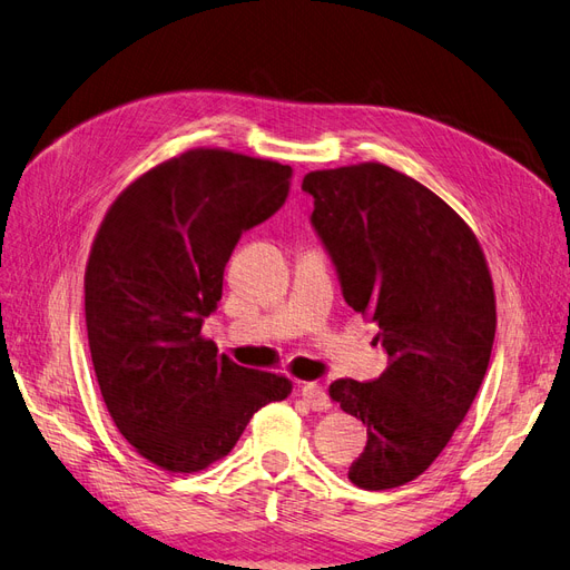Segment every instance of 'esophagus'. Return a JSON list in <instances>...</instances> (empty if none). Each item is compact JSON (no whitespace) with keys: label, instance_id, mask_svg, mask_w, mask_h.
<instances>
[{"label":"esophagus","instance_id":"esophagus-1","mask_svg":"<svg viewBox=\"0 0 570 570\" xmlns=\"http://www.w3.org/2000/svg\"><path fill=\"white\" fill-rule=\"evenodd\" d=\"M302 396H304V402L312 406L314 411L331 409V400H327L325 387L321 383H304L302 385Z\"/></svg>","mask_w":570,"mask_h":570}]
</instances>
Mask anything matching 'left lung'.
Returning <instances> with one entry per match:
<instances>
[{
	"instance_id": "1",
	"label": "left lung",
	"mask_w": 570,
	"mask_h": 570,
	"mask_svg": "<svg viewBox=\"0 0 570 570\" xmlns=\"http://www.w3.org/2000/svg\"><path fill=\"white\" fill-rule=\"evenodd\" d=\"M302 189L344 302L377 323L387 352L377 381L327 390L368 428L350 480L406 485L452 440L488 373L497 306L485 254L450 204L385 164L312 170Z\"/></svg>"
}]
</instances>
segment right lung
I'll use <instances>...</instances> for the list:
<instances>
[{"label":"right lung","instance_id":"obj_1","mask_svg":"<svg viewBox=\"0 0 570 570\" xmlns=\"http://www.w3.org/2000/svg\"><path fill=\"white\" fill-rule=\"evenodd\" d=\"M289 178L278 161L197 147L130 183L97 230L85 268L97 383L120 435L164 471L209 469L292 392L202 335L239 235L281 209Z\"/></svg>","mask_w":570,"mask_h":570}]
</instances>
